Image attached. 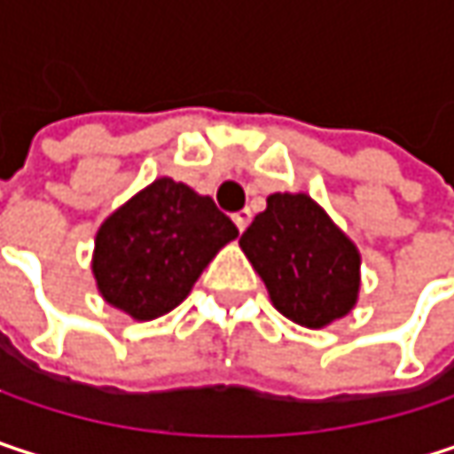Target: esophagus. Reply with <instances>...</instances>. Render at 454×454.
Wrapping results in <instances>:
<instances>
[{
  "label": "esophagus",
  "instance_id": "1",
  "mask_svg": "<svg viewBox=\"0 0 454 454\" xmlns=\"http://www.w3.org/2000/svg\"><path fill=\"white\" fill-rule=\"evenodd\" d=\"M249 218H252V215H249V210H239V213L233 215V223H236L239 231H244V228L249 226Z\"/></svg>",
  "mask_w": 454,
  "mask_h": 454
}]
</instances>
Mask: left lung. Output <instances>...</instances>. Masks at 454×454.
<instances>
[{
	"mask_svg": "<svg viewBox=\"0 0 454 454\" xmlns=\"http://www.w3.org/2000/svg\"><path fill=\"white\" fill-rule=\"evenodd\" d=\"M273 308L305 328H325L360 297V249L305 192H276L239 239Z\"/></svg>",
	"mask_w": 454,
	"mask_h": 454,
	"instance_id": "obj_1",
	"label": "left lung"
}]
</instances>
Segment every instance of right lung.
Masks as SVG:
<instances>
[{
	"label": "right lung",
	"instance_id": "obj_1",
	"mask_svg": "<svg viewBox=\"0 0 454 454\" xmlns=\"http://www.w3.org/2000/svg\"><path fill=\"white\" fill-rule=\"evenodd\" d=\"M239 236L215 202L168 176L105 218L91 273L102 300L134 320L178 308L210 260Z\"/></svg>",
	"mask_w": 454,
	"mask_h": 454
}]
</instances>
